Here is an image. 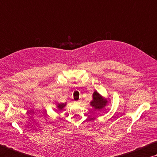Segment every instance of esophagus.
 <instances>
[{
  "label": "esophagus",
  "mask_w": 157,
  "mask_h": 157,
  "mask_svg": "<svg viewBox=\"0 0 157 157\" xmlns=\"http://www.w3.org/2000/svg\"><path fill=\"white\" fill-rule=\"evenodd\" d=\"M75 103L77 104H79V101H75Z\"/></svg>",
  "instance_id": "obj_1"
}]
</instances>
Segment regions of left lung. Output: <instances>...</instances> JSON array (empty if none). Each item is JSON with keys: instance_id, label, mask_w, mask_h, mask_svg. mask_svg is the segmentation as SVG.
Returning a JSON list of instances; mask_svg holds the SVG:
<instances>
[{"instance_id": "obj_1", "label": "left lung", "mask_w": 157, "mask_h": 157, "mask_svg": "<svg viewBox=\"0 0 157 157\" xmlns=\"http://www.w3.org/2000/svg\"><path fill=\"white\" fill-rule=\"evenodd\" d=\"M90 105L95 109H101L106 105V101H104L101 95L95 91L93 93V100L90 102Z\"/></svg>"}]
</instances>
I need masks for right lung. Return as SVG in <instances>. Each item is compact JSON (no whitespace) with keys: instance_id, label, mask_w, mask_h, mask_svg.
Returning a JSON list of instances; mask_svg holds the SVG:
<instances>
[{"instance_id":"obj_1","label":"right lung","mask_w":157,"mask_h":157,"mask_svg":"<svg viewBox=\"0 0 157 157\" xmlns=\"http://www.w3.org/2000/svg\"><path fill=\"white\" fill-rule=\"evenodd\" d=\"M64 106H65V104H58V108H59V110H62Z\"/></svg>"}]
</instances>
